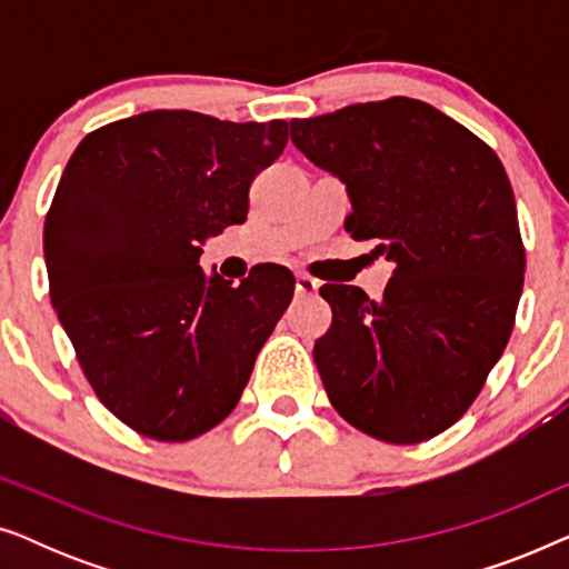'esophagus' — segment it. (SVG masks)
Listing matches in <instances>:
<instances>
[{"label": "esophagus", "mask_w": 569, "mask_h": 569, "mask_svg": "<svg viewBox=\"0 0 569 569\" xmlns=\"http://www.w3.org/2000/svg\"><path fill=\"white\" fill-rule=\"evenodd\" d=\"M295 290H298V295H316L318 292V282L310 274H298L295 277Z\"/></svg>", "instance_id": "34e87169"}]
</instances>
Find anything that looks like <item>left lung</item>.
I'll return each mask as SVG.
<instances>
[{
	"instance_id": "left-lung-1",
	"label": "left lung",
	"mask_w": 569,
	"mask_h": 569,
	"mask_svg": "<svg viewBox=\"0 0 569 569\" xmlns=\"http://www.w3.org/2000/svg\"><path fill=\"white\" fill-rule=\"evenodd\" d=\"M290 137L347 183L345 230L396 263L383 300L323 284L313 357L333 409L370 438L430 440L466 415L508 347L526 248L500 158L415 98L292 119Z\"/></svg>"
}]
</instances>
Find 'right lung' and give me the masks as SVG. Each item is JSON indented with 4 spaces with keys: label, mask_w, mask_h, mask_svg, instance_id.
Here are the masks:
<instances>
[{
    "label": "right lung",
    "mask_w": 569,
    "mask_h": 569,
    "mask_svg": "<svg viewBox=\"0 0 569 569\" xmlns=\"http://www.w3.org/2000/svg\"><path fill=\"white\" fill-rule=\"evenodd\" d=\"M287 144V121L147 111L77 144L43 224L49 292L103 407L162 442L199 438L236 409L256 355L290 306V269L232 287L201 243L243 224L248 189Z\"/></svg>",
    "instance_id": "obj_1"
}]
</instances>
